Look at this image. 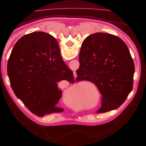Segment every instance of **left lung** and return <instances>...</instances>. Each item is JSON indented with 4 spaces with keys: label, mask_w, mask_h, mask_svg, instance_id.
<instances>
[{
    "label": "left lung",
    "mask_w": 146,
    "mask_h": 146,
    "mask_svg": "<svg viewBox=\"0 0 146 146\" xmlns=\"http://www.w3.org/2000/svg\"><path fill=\"white\" fill-rule=\"evenodd\" d=\"M76 81L96 85L102 97L98 113L116 110L133 88L135 64L125 43L114 35L96 33L83 41L79 54Z\"/></svg>",
    "instance_id": "obj_1"
}]
</instances>
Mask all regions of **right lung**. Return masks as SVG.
<instances>
[{
    "label": "right lung",
    "mask_w": 146,
    "mask_h": 146,
    "mask_svg": "<svg viewBox=\"0 0 146 146\" xmlns=\"http://www.w3.org/2000/svg\"><path fill=\"white\" fill-rule=\"evenodd\" d=\"M7 73L15 95L35 115L64 110L56 106L62 95L56 83H73L74 77L52 35L37 32L21 38L11 51Z\"/></svg>",
    "instance_id": "obj_1"
}]
</instances>
